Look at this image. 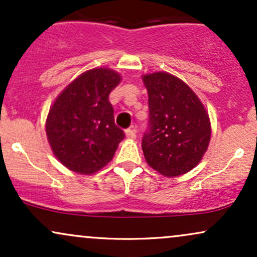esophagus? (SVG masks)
Returning <instances> with one entry per match:
<instances>
[{"instance_id":"esophagus-1","label":"esophagus","mask_w":257,"mask_h":257,"mask_svg":"<svg viewBox=\"0 0 257 257\" xmlns=\"http://www.w3.org/2000/svg\"><path fill=\"white\" fill-rule=\"evenodd\" d=\"M125 137L128 139H135V138H137V132H135V129H126Z\"/></svg>"}]
</instances>
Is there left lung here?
I'll list each match as a JSON object with an SVG mask.
<instances>
[{
	"label": "left lung",
	"instance_id": "8db88e82",
	"mask_svg": "<svg viewBox=\"0 0 257 257\" xmlns=\"http://www.w3.org/2000/svg\"><path fill=\"white\" fill-rule=\"evenodd\" d=\"M149 93V128L143 138L150 167L167 178L192 170L210 141V119L196 93L168 72L143 76Z\"/></svg>",
	"mask_w": 257,
	"mask_h": 257
}]
</instances>
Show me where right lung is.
Wrapping results in <instances>:
<instances>
[{
	"label": "right lung",
	"instance_id": "add662e5",
	"mask_svg": "<svg viewBox=\"0 0 257 257\" xmlns=\"http://www.w3.org/2000/svg\"><path fill=\"white\" fill-rule=\"evenodd\" d=\"M120 75L111 69L82 73L55 99L46 122L49 145L61 164L75 173L89 175L113 158L124 139L114 124L108 101Z\"/></svg>",
	"mask_w": 257,
	"mask_h": 257
}]
</instances>
